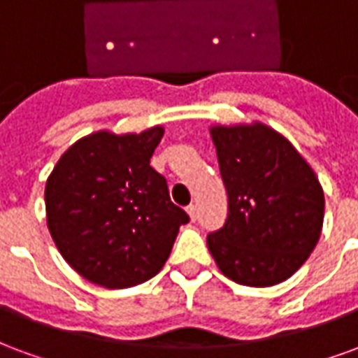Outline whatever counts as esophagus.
I'll return each mask as SVG.
<instances>
[{"label": "esophagus", "mask_w": 358, "mask_h": 358, "mask_svg": "<svg viewBox=\"0 0 358 358\" xmlns=\"http://www.w3.org/2000/svg\"><path fill=\"white\" fill-rule=\"evenodd\" d=\"M186 213L187 217H189V220H195V218H197V207H195V205H189L186 209Z\"/></svg>", "instance_id": "1"}]
</instances>
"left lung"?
<instances>
[{"label":"left lung","instance_id":"8db88e82","mask_svg":"<svg viewBox=\"0 0 358 358\" xmlns=\"http://www.w3.org/2000/svg\"><path fill=\"white\" fill-rule=\"evenodd\" d=\"M209 132L228 194L224 226L207 236L210 255L236 284H282L320 240L322 186L292 141L259 120Z\"/></svg>","mask_w":358,"mask_h":358}]
</instances>
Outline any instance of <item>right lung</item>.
I'll return each mask as SVG.
<instances>
[{"label": "right lung", "mask_w": 358, "mask_h": 358, "mask_svg": "<svg viewBox=\"0 0 358 358\" xmlns=\"http://www.w3.org/2000/svg\"><path fill=\"white\" fill-rule=\"evenodd\" d=\"M163 126L88 134L61 155L45 182V220L59 253L82 278L110 289L159 274L187 215L149 166Z\"/></svg>", "instance_id": "add662e5"}]
</instances>
